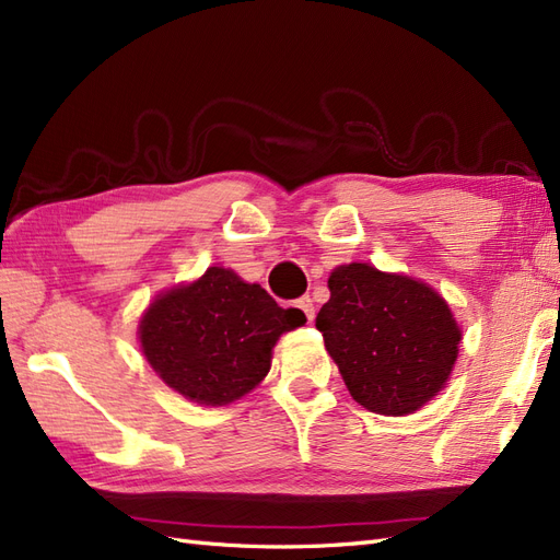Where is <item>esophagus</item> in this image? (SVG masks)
Wrapping results in <instances>:
<instances>
[{
	"label": "esophagus",
	"mask_w": 560,
	"mask_h": 560,
	"mask_svg": "<svg viewBox=\"0 0 560 560\" xmlns=\"http://www.w3.org/2000/svg\"><path fill=\"white\" fill-rule=\"evenodd\" d=\"M296 308H301L303 313H306L308 322H313V317H315V306H313V299H311V296H301V299L296 301Z\"/></svg>",
	"instance_id": "obj_1"
}]
</instances>
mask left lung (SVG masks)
I'll use <instances>...</instances> for the list:
<instances>
[{
	"instance_id": "8db88e82",
	"label": "left lung",
	"mask_w": 560,
	"mask_h": 560,
	"mask_svg": "<svg viewBox=\"0 0 560 560\" xmlns=\"http://www.w3.org/2000/svg\"><path fill=\"white\" fill-rule=\"evenodd\" d=\"M329 292L315 327L354 401L406 416L446 385L463 331L430 284L346 264L329 276Z\"/></svg>"
}]
</instances>
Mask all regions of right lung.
Listing matches in <instances>:
<instances>
[{
  "label": "right lung",
  "instance_id": "right-lung-1",
  "mask_svg": "<svg viewBox=\"0 0 560 560\" xmlns=\"http://www.w3.org/2000/svg\"><path fill=\"white\" fill-rule=\"evenodd\" d=\"M306 325L299 308H280L261 284L210 266L189 284L159 294L140 319L151 369L196 404L224 406L257 387L284 331Z\"/></svg>",
  "mask_w": 560,
  "mask_h": 560
}]
</instances>
